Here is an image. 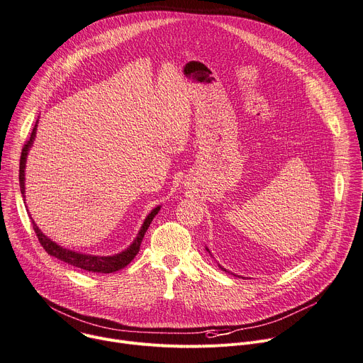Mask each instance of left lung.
<instances>
[{
  "label": "left lung",
  "mask_w": 363,
  "mask_h": 363,
  "mask_svg": "<svg viewBox=\"0 0 363 363\" xmlns=\"http://www.w3.org/2000/svg\"><path fill=\"white\" fill-rule=\"evenodd\" d=\"M206 250H207V248H206ZM207 251H208V250H207ZM208 252H210V251H208ZM220 269H222V270H223V272H226V270H225V269H223V267H220Z\"/></svg>",
  "instance_id": "1"
}]
</instances>
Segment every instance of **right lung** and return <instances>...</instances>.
I'll list each match as a JSON object with an SVG mask.
<instances>
[{
  "label": "right lung",
  "instance_id": "right-lung-1",
  "mask_svg": "<svg viewBox=\"0 0 363 363\" xmlns=\"http://www.w3.org/2000/svg\"><path fill=\"white\" fill-rule=\"evenodd\" d=\"M38 124V123H36ZM36 127L33 128L32 134H30V138L26 141V144H24V147L21 150V156H20V169H18V181H20V191L23 194V200H24V169H26V157H28V153L32 147L33 144V140L36 137ZM160 210V206H157L156 208H153L149 216L146 217V220H144L137 238L133 240V244L123 252L119 254H115V255H108V257H101V255H87V254H82V252H76V251H71V250H67V248H62L60 247L57 242H54L52 239L48 238L46 235H43L40 232V229L36 226V223L32 220V225H33V230L39 239L40 245L43 247V250L69 264V265H74V267H79V269H83L86 272H91V273H113V272H118L121 269L127 267V265L133 261V258L137 255V252L140 251V245H141V240L144 238V233L147 232L153 217L159 213Z\"/></svg>",
  "mask_w": 363,
  "mask_h": 363
}]
</instances>
